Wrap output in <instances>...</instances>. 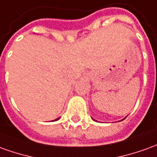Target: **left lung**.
<instances>
[{"mask_svg": "<svg viewBox=\"0 0 157 157\" xmlns=\"http://www.w3.org/2000/svg\"><path fill=\"white\" fill-rule=\"evenodd\" d=\"M92 119H93V120H94V121H97V120H95V119H94V118H92ZM124 119H122V120H124Z\"/></svg>", "mask_w": 157, "mask_h": 157, "instance_id": "1", "label": "left lung"}]
</instances>
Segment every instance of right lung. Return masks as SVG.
Segmentation results:
<instances>
[{"instance_id": "1", "label": "right lung", "mask_w": 157, "mask_h": 157, "mask_svg": "<svg viewBox=\"0 0 157 157\" xmlns=\"http://www.w3.org/2000/svg\"><path fill=\"white\" fill-rule=\"evenodd\" d=\"M58 119H59V118H56V119H55V121H57V120H58Z\"/></svg>"}]
</instances>
